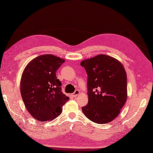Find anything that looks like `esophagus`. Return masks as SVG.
<instances>
[{
  "instance_id": "34e87169",
  "label": "esophagus",
  "mask_w": 153,
  "mask_h": 153,
  "mask_svg": "<svg viewBox=\"0 0 153 153\" xmlns=\"http://www.w3.org/2000/svg\"><path fill=\"white\" fill-rule=\"evenodd\" d=\"M79 93H80V92H79V90H76V91H75L74 92V93L72 94V95H73L74 97H76L77 96H78V95H79Z\"/></svg>"
}]
</instances>
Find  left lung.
<instances>
[{"mask_svg": "<svg viewBox=\"0 0 153 153\" xmlns=\"http://www.w3.org/2000/svg\"><path fill=\"white\" fill-rule=\"evenodd\" d=\"M87 74L88 103L82 107L87 118L104 124L116 118L127 100V75L116 58L99 54L83 60Z\"/></svg>", "mask_w": 153, "mask_h": 153, "instance_id": "8db88e82", "label": "left lung"}]
</instances>
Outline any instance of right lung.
<instances>
[{
	"mask_svg": "<svg viewBox=\"0 0 153 153\" xmlns=\"http://www.w3.org/2000/svg\"><path fill=\"white\" fill-rule=\"evenodd\" d=\"M65 62L53 54H43L28 63L22 75L20 93L25 108L38 121L59 116L69 97L62 92L57 70Z\"/></svg>",
	"mask_w": 153,
	"mask_h": 153,
	"instance_id": "right-lung-1",
	"label": "right lung"
}]
</instances>
